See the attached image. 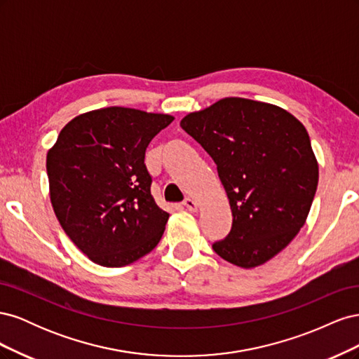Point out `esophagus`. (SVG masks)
<instances>
[{"mask_svg": "<svg viewBox=\"0 0 359 359\" xmlns=\"http://www.w3.org/2000/svg\"><path fill=\"white\" fill-rule=\"evenodd\" d=\"M182 205L184 206H186V208L189 210V211H198V202L196 201H194V199H191V198H186V199H184V202H182Z\"/></svg>", "mask_w": 359, "mask_h": 359, "instance_id": "34e87169", "label": "esophagus"}]
</instances>
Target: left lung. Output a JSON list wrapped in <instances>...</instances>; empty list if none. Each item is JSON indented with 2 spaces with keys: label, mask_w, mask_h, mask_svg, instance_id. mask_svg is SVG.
I'll use <instances>...</instances> for the list:
<instances>
[{
  "label": "left lung",
  "mask_w": 359,
  "mask_h": 359,
  "mask_svg": "<svg viewBox=\"0 0 359 359\" xmlns=\"http://www.w3.org/2000/svg\"><path fill=\"white\" fill-rule=\"evenodd\" d=\"M180 124L214 160L229 199L232 229L214 252L240 268L264 265L297 236L316 194L319 165L306 127L276 104L241 97Z\"/></svg>",
  "instance_id": "left-lung-1"
}]
</instances>
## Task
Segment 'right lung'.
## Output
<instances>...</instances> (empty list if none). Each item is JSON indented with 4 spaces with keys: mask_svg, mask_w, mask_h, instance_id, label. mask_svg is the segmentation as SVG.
I'll return each mask as SVG.
<instances>
[{
    "mask_svg": "<svg viewBox=\"0 0 359 359\" xmlns=\"http://www.w3.org/2000/svg\"><path fill=\"white\" fill-rule=\"evenodd\" d=\"M172 115L111 106L73 118L46 156L57 219L94 264L118 268L148 255L169 214L151 196L145 151Z\"/></svg>",
    "mask_w": 359,
    "mask_h": 359,
    "instance_id": "1",
    "label": "right lung"
}]
</instances>
